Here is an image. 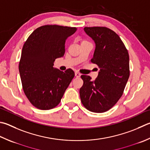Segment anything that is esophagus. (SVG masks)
I'll return each instance as SVG.
<instances>
[{
    "label": "esophagus",
    "instance_id": "esophagus-1",
    "mask_svg": "<svg viewBox=\"0 0 150 150\" xmlns=\"http://www.w3.org/2000/svg\"><path fill=\"white\" fill-rule=\"evenodd\" d=\"M75 77H81V73H79L77 71H76L75 73Z\"/></svg>",
    "mask_w": 150,
    "mask_h": 150
}]
</instances>
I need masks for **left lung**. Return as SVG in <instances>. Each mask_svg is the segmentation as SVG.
Here are the masks:
<instances>
[{
	"label": "left lung",
	"mask_w": 150,
	"mask_h": 150,
	"mask_svg": "<svg viewBox=\"0 0 150 150\" xmlns=\"http://www.w3.org/2000/svg\"><path fill=\"white\" fill-rule=\"evenodd\" d=\"M84 31L96 45L91 62L100 71L94 81L88 75H81L80 98L87 110L103 113L110 110L123 93L130 75L129 53L119 35L110 29L86 27Z\"/></svg>",
	"instance_id": "left-lung-1"
}]
</instances>
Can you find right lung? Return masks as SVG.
<instances>
[{"instance_id":"right-lung-1","label":"right lung","mask_w":150,"mask_h":150,"mask_svg":"<svg viewBox=\"0 0 150 150\" xmlns=\"http://www.w3.org/2000/svg\"><path fill=\"white\" fill-rule=\"evenodd\" d=\"M76 28L47 25L35 30L24 43L19 64L25 96L35 108L50 110L58 105L75 73L54 67L56 58L65 54V43Z\"/></svg>"}]
</instances>
